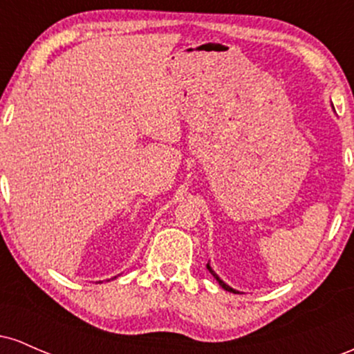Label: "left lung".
<instances>
[{
  "label": "left lung",
  "instance_id": "8db88e82",
  "mask_svg": "<svg viewBox=\"0 0 354 354\" xmlns=\"http://www.w3.org/2000/svg\"><path fill=\"white\" fill-rule=\"evenodd\" d=\"M206 268H208V270H209V273H211V274H213V276H214V278H216V281L219 283V286H221V288H225V290H226V291H231V293H238V291H234V290H233V288H230V286H228V284H226V283H223V281H221V279H219V278H218V274H216V273H214V271H213V270H211L209 263H208V265H206Z\"/></svg>",
  "mask_w": 354,
  "mask_h": 354
}]
</instances>
